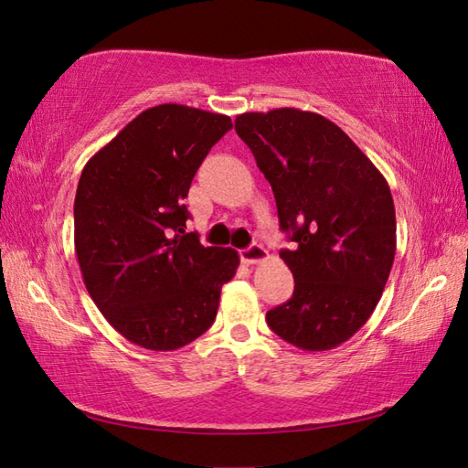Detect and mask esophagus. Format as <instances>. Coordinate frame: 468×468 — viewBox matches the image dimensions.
<instances>
[{"instance_id": "34e87169", "label": "esophagus", "mask_w": 468, "mask_h": 468, "mask_svg": "<svg viewBox=\"0 0 468 468\" xmlns=\"http://www.w3.org/2000/svg\"><path fill=\"white\" fill-rule=\"evenodd\" d=\"M239 257H241L243 263L253 265V263L263 261L265 257H267V251L263 250V247H261L260 243H251L250 247H245V250L239 251Z\"/></svg>"}]
</instances>
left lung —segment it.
Listing matches in <instances>:
<instances>
[{
    "label": "left lung",
    "instance_id": "obj_1",
    "mask_svg": "<svg viewBox=\"0 0 468 468\" xmlns=\"http://www.w3.org/2000/svg\"><path fill=\"white\" fill-rule=\"evenodd\" d=\"M235 131L270 181L282 231L295 243L280 251L293 295L267 312V325L300 350H332L367 322L390 275V186L340 126L315 112H245Z\"/></svg>",
    "mask_w": 468,
    "mask_h": 468
}]
</instances>
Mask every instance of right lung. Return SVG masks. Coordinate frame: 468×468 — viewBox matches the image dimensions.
<instances>
[{"label":"right lung","instance_id":"add662e5","mask_svg":"<svg viewBox=\"0 0 468 468\" xmlns=\"http://www.w3.org/2000/svg\"><path fill=\"white\" fill-rule=\"evenodd\" d=\"M231 118L183 104L138 114L86 163L74 245L86 290L128 342L171 352L215 322L239 255L185 233V197Z\"/></svg>","mask_w":468,"mask_h":468}]
</instances>
